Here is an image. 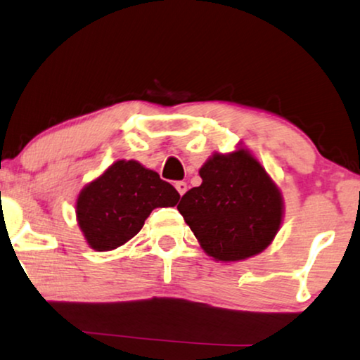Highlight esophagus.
I'll return each mask as SVG.
<instances>
[{
    "label": "esophagus",
    "instance_id": "obj_1",
    "mask_svg": "<svg viewBox=\"0 0 360 360\" xmlns=\"http://www.w3.org/2000/svg\"><path fill=\"white\" fill-rule=\"evenodd\" d=\"M174 186H176L177 193H179L181 195H184V194H186V191H188V184H186L184 181H177V183H176Z\"/></svg>",
    "mask_w": 360,
    "mask_h": 360
}]
</instances>
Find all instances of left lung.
<instances>
[{
  "label": "left lung",
  "mask_w": 360,
  "mask_h": 360,
  "mask_svg": "<svg viewBox=\"0 0 360 360\" xmlns=\"http://www.w3.org/2000/svg\"><path fill=\"white\" fill-rule=\"evenodd\" d=\"M202 184L177 210L215 262H240L265 250L283 222V195L245 148L214 153L199 169Z\"/></svg>",
  "instance_id": "1"
}]
</instances>
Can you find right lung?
I'll return each mask as SVG.
<instances>
[{"instance_id":"1","label":"right lung","mask_w":360,"mask_h":360,"mask_svg":"<svg viewBox=\"0 0 360 360\" xmlns=\"http://www.w3.org/2000/svg\"><path fill=\"white\" fill-rule=\"evenodd\" d=\"M179 193L135 160H118L80 191L77 222L90 248L108 252L140 232L156 207H174Z\"/></svg>"}]
</instances>
